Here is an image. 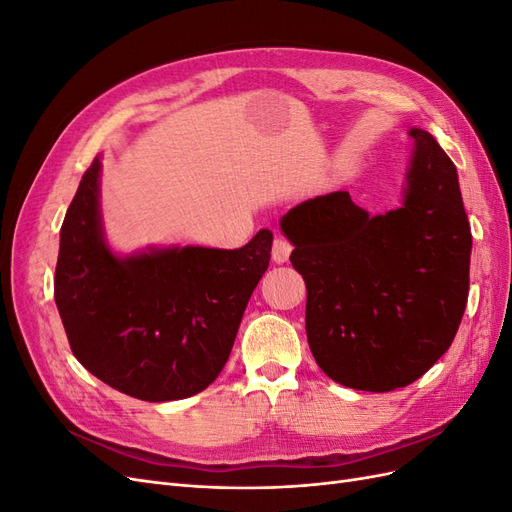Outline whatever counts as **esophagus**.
Returning a JSON list of instances; mask_svg holds the SVG:
<instances>
[{
	"mask_svg": "<svg viewBox=\"0 0 512 512\" xmlns=\"http://www.w3.org/2000/svg\"><path fill=\"white\" fill-rule=\"evenodd\" d=\"M290 252H292V245H290L286 239H282V237H275L271 256H273V260L277 262V265H284V262H286L288 256H290Z\"/></svg>",
	"mask_w": 512,
	"mask_h": 512,
	"instance_id": "34e87169",
	"label": "esophagus"
}]
</instances>
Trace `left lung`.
I'll list each match as a JSON object with an SVG mask.
<instances>
[{
    "label": "left lung",
    "instance_id": "left-lung-1",
    "mask_svg": "<svg viewBox=\"0 0 512 512\" xmlns=\"http://www.w3.org/2000/svg\"><path fill=\"white\" fill-rule=\"evenodd\" d=\"M401 205L369 215L348 192L292 207L280 230L307 286L305 331L320 369L386 393L421 378L453 344L470 288L472 232L457 168L423 128Z\"/></svg>",
    "mask_w": 512,
    "mask_h": 512
}]
</instances>
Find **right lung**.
I'll use <instances>...</instances> for the list:
<instances>
[{
    "label": "right lung",
    "mask_w": 512,
    "mask_h": 512,
    "mask_svg": "<svg viewBox=\"0 0 512 512\" xmlns=\"http://www.w3.org/2000/svg\"><path fill=\"white\" fill-rule=\"evenodd\" d=\"M102 156L79 183L59 232L55 303L81 365L143 401L192 397L220 376L269 267L273 232L239 250L149 245L115 252L100 207Z\"/></svg>",
    "instance_id": "right-lung-1"
}]
</instances>
